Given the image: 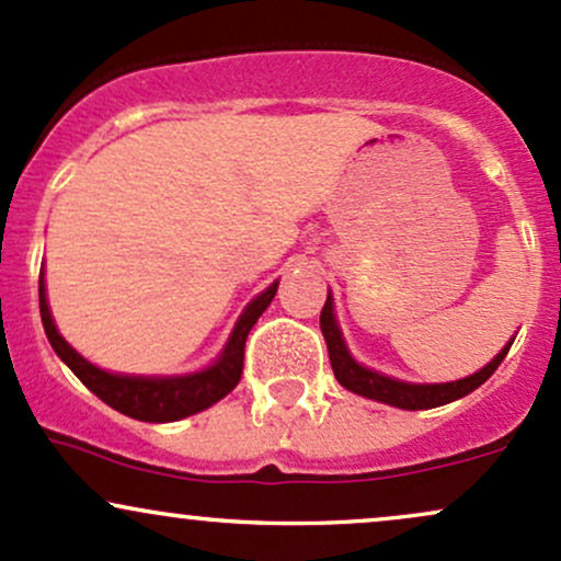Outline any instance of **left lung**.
Segmentation results:
<instances>
[{"label":"left lung","mask_w":561,"mask_h":561,"mask_svg":"<svg viewBox=\"0 0 561 561\" xmlns=\"http://www.w3.org/2000/svg\"><path fill=\"white\" fill-rule=\"evenodd\" d=\"M319 328H322L324 341H328L330 365H332V373H335L337 383H341L343 389L359 393V397L375 399V402L391 404V408H399V410H431L466 397V393L479 389V386H482L484 380L497 370V365L506 359L511 343H514V337H511L506 346L497 351L482 370L469 375V378L450 380V383H408V380L389 378V375L370 370V367L359 365V362L351 356L346 341H343L341 324H337L335 319L332 293H328V300H324L322 317H319Z\"/></svg>","instance_id":"1"}]
</instances>
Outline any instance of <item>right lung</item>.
I'll list each match as a JSON object with an SVG mask.
<instances>
[{
	"label": "right lung",
	"instance_id": "right-lung-1",
	"mask_svg": "<svg viewBox=\"0 0 561 561\" xmlns=\"http://www.w3.org/2000/svg\"><path fill=\"white\" fill-rule=\"evenodd\" d=\"M276 287H279V279L244 306L237 324H233L229 341H226L224 351H220L218 359H215L210 367L186 375L108 373L84 359L77 348L69 346V341L60 335L58 328H55L50 306H47L45 268H42L39 274V313L47 332V341H50L55 354L60 356V362L69 365V370L77 375L98 399H103L108 408L122 412V415L135 417V421L170 423L213 408V404L220 402L226 393L233 391V386L242 378L244 341H248L257 317H261V313L268 309L271 300H274Z\"/></svg>",
	"mask_w": 561,
	"mask_h": 561
}]
</instances>
